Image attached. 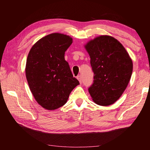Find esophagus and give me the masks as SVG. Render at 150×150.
<instances>
[{"mask_svg":"<svg viewBox=\"0 0 150 150\" xmlns=\"http://www.w3.org/2000/svg\"><path fill=\"white\" fill-rule=\"evenodd\" d=\"M77 79L79 80V81L80 83H82V77H81V75H78L77 77Z\"/></svg>","mask_w":150,"mask_h":150,"instance_id":"1","label":"esophagus"}]
</instances>
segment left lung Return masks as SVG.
<instances>
[{
	"label": "left lung",
	"mask_w": 150,
	"mask_h": 150,
	"mask_svg": "<svg viewBox=\"0 0 150 150\" xmlns=\"http://www.w3.org/2000/svg\"><path fill=\"white\" fill-rule=\"evenodd\" d=\"M94 73L88 88L93 100L100 106L115 103L128 86L133 63L125 48L110 35H100L85 45Z\"/></svg>",
	"instance_id": "8db88e82"
}]
</instances>
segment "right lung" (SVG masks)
I'll list each match as a JSON object with an SVG mask.
<instances>
[{
    "label": "right lung",
    "instance_id": "right-lung-1",
    "mask_svg": "<svg viewBox=\"0 0 150 150\" xmlns=\"http://www.w3.org/2000/svg\"><path fill=\"white\" fill-rule=\"evenodd\" d=\"M72 42L69 35L53 33L39 40L28 55L25 71L30 89L46 110L64 105L71 92L79 85L64 57Z\"/></svg>",
    "mask_w": 150,
    "mask_h": 150
}]
</instances>
